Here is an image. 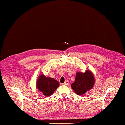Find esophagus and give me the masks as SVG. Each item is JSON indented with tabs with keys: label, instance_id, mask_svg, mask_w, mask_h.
<instances>
[{
	"label": "esophagus",
	"instance_id": "34e87169",
	"mask_svg": "<svg viewBox=\"0 0 125 125\" xmlns=\"http://www.w3.org/2000/svg\"><path fill=\"white\" fill-rule=\"evenodd\" d=\"M70 84V82L69 81H65V82L64 83V85H69Z\"/></svg>",
	"mask_w": 125,
	"mask_h": 125
}]
</instances>
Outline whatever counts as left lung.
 Wrapping results in <instances>:
<instances>
[{"instance_id":"left-lung-1","label":"left lung","mask_w":125,"mask_h":125,"mask_svg":"<svg viewBox=\"0 0 125 125\" xmlns=\"http://www.w3.org/2000/svg\"><path fill=\"white\" fill-rule=\"evenodd\" d=\"M94 76L91 71L87 70L84 73L78 72L75 76V80L71 84V88L76 94L82 95L94 87Z\"/></svg>"}]
</instances>
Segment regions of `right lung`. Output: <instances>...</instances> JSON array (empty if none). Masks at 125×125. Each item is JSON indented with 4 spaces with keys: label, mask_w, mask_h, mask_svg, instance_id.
<instances>
[{
    "label": "right lung",
    "mask_w": 125,
    "mask_h": 125,
    "mask_svg": "<svg viewBox=\"0 0 125 125\" xmlns=\"http://www.w3.org/2000/svg\"><path fill=\"white\" fill-rule=\"evenodd\" d=\"M59 85V83L56 80L52 78H46L44 75L40 76L36 84L37 89L45 96L52 94Z\"/></svg>",
    "instance_id": "obj_1"
}]
</instances>
